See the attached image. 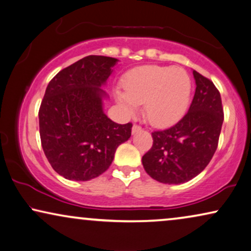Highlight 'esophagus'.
I'll return each instance as SVG.
<instances>
[{"label":"esophagus","instance_id":"1","mask_svg":"<svg viewBox=\"0 0 251 251\" xmlns=\"http://www.w3.org/2000/svg\"><path fill=\"white\" fill-rule=\"evenodd\" d=\"M140 131H141V127L138 125H133L132 127V134H136V133H139Z\"/></svg>","mask_w":251,"mask_h":251}]
</instances>
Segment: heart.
<instances>
[{"label": "heart", "mask_w": 251, "mask_h": 251, "mask_svg": "<svg viewBox=\"0 0 251 251\" xmlns=\"http://www.w3.org/2000/svg\"><path fill=\"white\" fill-rule=\"evenodd\" d=\"M115 99L125 115L132 116L145 103V115L156 127H168L185 116L192 96V79L179 66L143 65L124 79Z\"/></svg>", "instance_id": "1"}]
</instances>
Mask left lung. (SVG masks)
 Masks as SVG:
<instances>
[{"instance_id": "8db88e82", "label": "left lung", "mask_w": 251, "mask_h": 251, "mask_svg": "<svg viewBox=\"0 0 251 251\" xmlns=\"http://www.w3.org/2000/svg\"><path fill=\"white\" fill-rule=\"evenodd\" d=\"M196 89L188 112L175 126L151 133L152 147L142 157L146 172L168 185L189 181L215 153L224 122L222 98L208 78L193 71Z\"/></svg>"}]
</instances>
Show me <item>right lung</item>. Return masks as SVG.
<instances>
[{"mask_svg":"<svg viewBox=\"0 0 251 251\" xmlns=\"http://www.w3.org/2000/svg\"><path fill=\"white\" fill-rule=\"evenodd\" d=\"M118 59L87 56L63 69L47 86L39 110L42 149L59 176L88 181L111 165L116 149L131 138L132 124L108 118L103 87Z\"/></svg>","mask_w":251,"mask_h":251,"instance_id":"right-lung-1","label":"right lung"}]
</instances>
